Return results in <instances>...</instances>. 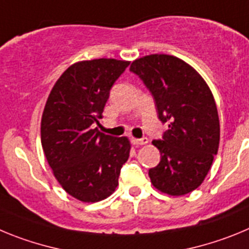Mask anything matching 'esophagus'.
Listing matches in <instances>:
<instances>
[{
	"label": "esophagus",
	"mask_w": 249,
	"mask_h": 249,
	"mask_svg": "<svg viewBox=\"0 0 249 249\" xmlns=\"http://www.w3.org/2000/svg\"><path fill=\"white\" fill-rule=\"evenodd\" d=\"M147 138H142V139H135V138H131V142L133 145H136V146H140V145H145L147 144Z\"/></svg>",
	"instance_id": "34e87169"
}]
</instances>
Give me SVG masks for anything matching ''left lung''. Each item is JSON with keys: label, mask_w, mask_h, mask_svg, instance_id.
<instances>
[{"label": "left lung", "mask_w": 249, "mask_h": 249, "mask_svg": "<svg viewBox=\"0 0 249 249\" xmlns=\"http://www.w3.org/2000/svg\"><path fill=\"white\" fill-rule=\"evenodd\" d=\"M130 71L151 91L159 119L169 124L162 140H154L161 154L149 170L151 183L170 196L196 190L211 169L219 145V119L211 89L198 71L169 54L135 59Z\"/></svg>", "instance_id": "8db88e82"}]
</instances>
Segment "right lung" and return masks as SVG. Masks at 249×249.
Wrapping results in <instances>:
<instances>
[{
	"label": "right lung",
	"mask_w": 249,
	"mask_h": 249,
	"mask_svg": "<svg viewBox=\"0 0 249 249\" xmlns=\"http://www.w3.org/2000/svg\"><path fill=\"white\" fill-rule=\"evenodd\" d=\"M129 64L113 58L77 62L47 99L41 122L44 155L64 191L82 202L110 196L129 159L126 136L113 138L95 127L111 87Z\"/></svg>",
	"instance_id": "right-lung-1"
}]
</instances>
